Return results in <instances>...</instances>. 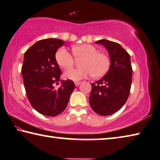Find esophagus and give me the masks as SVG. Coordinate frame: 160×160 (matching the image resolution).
I'll use <instances>...</instances> for the list:
<instances>
[{"label":"esophagus","instance_id":"obj_1","mask_svg":"<svg viewBox=\"0 0 160 160\" xmlns=\"http://www.w3.org/2000/svg\"><path fill=\"white\" fill-rule=\"evenodd\" d=\"M74 83H75V86H78L81 83V82H75Z\"/></svg>","mask_w":160,"mask_h":160}]
</instances>
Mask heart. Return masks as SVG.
Listing matches in <instances>:
<instances>
[{
  "label": "heart",
  "mask_w": 160,
  "mask_h": 160,
  "mask_svg": "<svg viewBox=\"0 0 160 160\" xmlns=\"http://www.w3.org/2000/svg\"><path fill=\"white\" fill-rule=\"evenodd\" d=\"M72 53L77 59H82L78 69H69L64 73V77L72 81H79L91 76L99 78L108 72L110 60L106 53L98 51L96 47L90 44H80L72 47ZM55 60L64 69L72 67L74 58L64 47H61L55 52Z\"/></svg>",
  "instance_id": "obj_1"
}]
</instances>
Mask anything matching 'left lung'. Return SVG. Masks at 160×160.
<instances>
[{"label": "left lung", "mask_w": 160, "mask_h": 160, "mask_svg": "<svg viewBox=\"0 0 160 160\" xmlns=\"http://www.w3.org/2000/svg\"><path fill=\"white\" fill-rule=\"evenodd\" d=\"M107 48L111 64L101 79L91 83L89 103L95 112L102 116L115 113L125 104L132 82L130 55L119 43L108 40L96 42Z\"/></svg>", "instance_id": "obj_1"}]
</instances>
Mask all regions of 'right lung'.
<instances>
[{"instance_id":"add662e5","label":"right lung","mask_w":160,"mask_h":160,"mask_svg":"<svg viewBox=\"0 0 160 160\" xmlns=\"http://www.w3.org/2000/svg\"><path fill=\"white\" fill-rule=\"evenodd\" d=\"M64 42L58 38L37 41L24 53L22 75L28 99L39 113L55 117L65 110L69 97L75 88L72 80L58 83L61 69L55 60V52Z\"/></svg>"}]
</instances>
